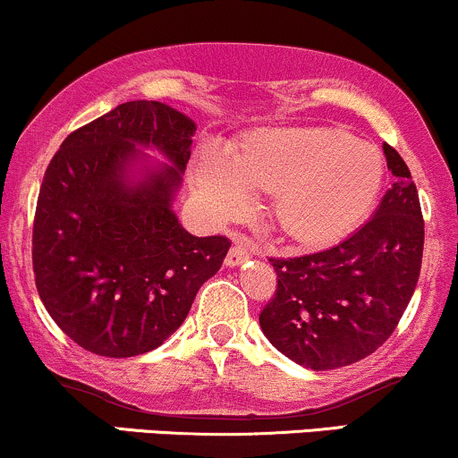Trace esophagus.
<instances>
[{"mask_svg":"<svg viewBox=\"0 0 458 458\" xmlns=\"http://www.w3.org/2000/svg\"><path fill=\"white\" fill-rule=\"evenodd\" d=\"M250 250H253V247H250L247 238H235V244L229 249L227 258H225V264L227 267H238V264L247 262Z\"/></svg>","mask_w":458,"mask_h":458,"instance_id":"esophagus-1","label":"esophagus"}]
</instances>
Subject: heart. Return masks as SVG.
<instances>
[{
  "label": "heart",
  "instance_id": "b5f03b06",
  "mask_svg": "<svg viewBox=\"0 0 458 458\" xmlns=\"http://www.w3.org/2000/svg\"><path fill=\"white\" fill-rule=\"evenodd\" d=\"M190 181L218 220L247 211L249 190L270 194L279 233L303 249H318L367 218L382 188V159L336 129L277 126L244 135L227 159L199 152Z\"/></svg>",
  "mask_w": 458,
  "mask_h": 458
}]
</instances>
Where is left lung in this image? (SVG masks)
Returning <instances> with one entry per match:
<instances>
[{
  "mask_svg": "<svg viewBox=\"0 0 458 458\" xmlns=\"http://www.w3.org/2000/svg\"><path fill=\"white\" fill-rule=\"evenodd\" d=\"M395 183L373 218L336 247L270 258L277 290L259 312L264 336L312 371L353 365L393 334L415 293L424 216L411 170L385 144Z\"/></svg>",
  "mask_w": 458,
  "mask_h": 458,
  "instance_id": "left-lung-1",
  "label": "left lung"
}]
</instances>
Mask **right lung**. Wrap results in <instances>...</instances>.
<instances>
[{
  "label": "right lung",
  "instance_id": "right-lung-1",
  "mask_svg": "<svg viewBox=\"0 0 458 458\" xmlns=\"http://www.w3.org/2000/svg\"><path fill=\"white\" fill-rule=\"evenodd\" d=\"M196 124L164 102L132 100L67 135L38 190L32 268L58 327L106 358L159 347L218 273L225 235L196 238L172 199L190 161ZM157 148L170 165L132 182L128 168Z\"/></svg>",
  "mask_w": 458,
  "mask_h": 458
}]
</instances>
